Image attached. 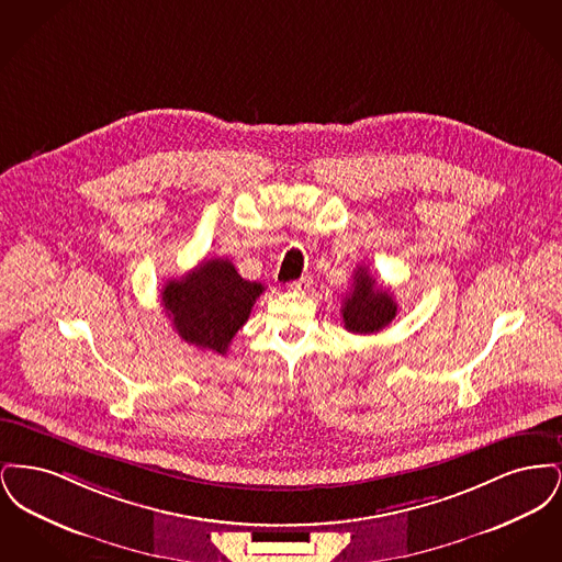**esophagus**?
<instances>
[{
    "label": "esophagus",
    "instance_id": "1",
    "mask_svg": "<svg viewBox=\"0 0 562 562\" xmlns=\"http://www.w3.org/2000/svg\"><path fill=\"white\" fill-rule=\"evenodd\" d=\"M310 286H312V278L303 276V278H299V280H294V282L289 284V291L291 293H305Z\"/></svg>",
    "mask_w": 562,
    "mask_h": 562
}]
</instances>
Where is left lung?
<instances>
[{
	"instance_id": "left-lung-1",
	"label": "left lung",
	"mask_w": 562,
	"mask_h": 562,
	"mask_svg": "<svg viewBox=\"0 0 562 562\" xmlns=\"http://www.w3.org/2000/svg\"><path fill=\"white\" fill-rule=\"evenodd\" d=\"M396 314L398 303L394 301V294L376 286L369 269H356L351 291L346 293L341 305V316L349 333L373 335L394 321Z\"/></svg>"
}]
</instances>
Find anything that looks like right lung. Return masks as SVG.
<instances>
[{
    "instance_id": "add662e5",
    "label": "right lung",
    "mask_w": 562,
    "mask_h": 562,
    "mask_svg": "<svg viewBox=\"0 0 562 562\" xmlns=\"http://www.w3.org/2000/svg\"><path fill=\"white\" fill-rule=\"evenodd\" d=\"M261 282L244 280L229 259H211L161 289V307L189 346L227 353L248 321Z\"/></svg>"
}]
</instances>
